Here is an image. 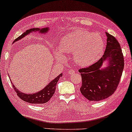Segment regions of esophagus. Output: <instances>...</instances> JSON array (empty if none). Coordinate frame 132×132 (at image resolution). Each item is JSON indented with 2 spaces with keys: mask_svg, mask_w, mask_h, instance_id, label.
<instances>
[{
  "mask_svg": "<svg viewBox=\"0 0 132 132\" xmlns=\"http://www.w3.org/2000/svg\"><path fill=\"white\" fill-rule=\"evenodd\" d=\"M75 72V70H72V69H71V70H70L68 71L69 74H70V75H72V74H73V73H74Z\"/></svg>",
  "mask_w": 132,
  "mask_h": 132,
  "instance_id": "1",
  "label": "esophagus"
}]
</instances>
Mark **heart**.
<instances>
[{"instance_id": "obj_1", "label": "heart", "mask_w": 132, "mask_h": 132, "mask_svg": "<svg viewBox=\"0 0 132 132\" xmlns=\"http://www.w3.org/2000/svg\"><path fill=\"white\" fill-rule=\"evenodd\" d=\"M104 46L103 39L98 34L78 29L62 39L60 50L65 53H73L75 63L85 67L93 64L101 57ZM54 54L58 59H61L59 51L55 50Z\"/></svg>"}]
</instances>
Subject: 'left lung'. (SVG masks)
<instances>
[{
    "mask_svg": "<svg viewBox=\"0 0 132 132\" xmlns=\"http://www.w3.org/2000/svg\"><path fill=\"white\" fill-rule=\"evenodd\" d=\"M106 35L107 46L101 59L91 65L79 70L82 77L80 91L89 101H101L111 96L118 86L123 70L124 58L119 42L107 32ZM106 59L109 60L108 66L101 70Z\"/></svg>",
    "mask_w": 132,
    "mask_h": 132,
    "instance_id": "obj_1",
    "label": "left lung"
}]
</instances>
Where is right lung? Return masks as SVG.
Returning <instances> with one entry per match:
<instances>
[{
  "label": "right lung",
  "instance_id": "right-lung-1",
  "mask_svg": "<svg viewBox=\"0 0 132 132\" xmlns=\"http://www.w3.org/2000/svg\"><path fill=\"white\" fill-rule=\"evenodd\" d=\"M48 28H42L40 29V28H31L28 30H27L26 31L24 32L22 35L18 37V38L15 39L14 42L15 41H17L20 39L24 38L29 33L35 31H39L40 33H46L48 31ZM62 73L60 74L58 77L55 78L54 80H53L52 82H50L45 88L42 90L40 92H37L34 94H25L24 93H21L20 91H18V90L15 88L14 85H13L12 82L11 84L13 85V87L14 90L17 93V96L24 101H26L27 103H31V104H44L48 102L50 100V98L52 97L53 94H54L55 89H56V86L57 82L59 81L60 78L62 77Z\"/></svg>",
  "mask_w": 132,
  "mask_h": 132
}]
</instances>
